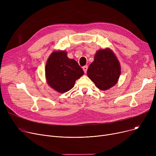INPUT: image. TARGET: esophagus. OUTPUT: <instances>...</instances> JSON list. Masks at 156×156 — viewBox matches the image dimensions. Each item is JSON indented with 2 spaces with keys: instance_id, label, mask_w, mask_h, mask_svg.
I'll list each match as a JSON object with an SVG mask.
<instances>
[{
  "instance_id": "1",
  "label": "esophagus",
  "mask_w": 156,
  "mask_h": 156,
  "mask_svg": "<svg viewBox=\"0 0 156 156\" xmlns=\"http://www.w3.org/2000/svg\"><path fill=\"white\" fill-rule=\"evenodd\" d=\"M87 69H88V66H84L83 67V70L85 72V73H87Z\"/></svg>"
}]
</instances>
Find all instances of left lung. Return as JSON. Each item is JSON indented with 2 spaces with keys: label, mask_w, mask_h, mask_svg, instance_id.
I'll list each match as a JSON object with an SVG mask.
<instances>
[{
  "label": "left lung",
  "mask_w": 156,
  "mask_h": 156,
  "mask_svg": "<svg viewBox=\"0 0 156 156\" xmlns=\"http://www.w3.org/2000/svg\"><path fill=\"white\" fill-rule=\"evenodd\" d=\"M87 74L98 88L107 90L118 83L121 65L111 49H101L97 51Z\"/></svg>",
  "instance_id": "8db88e82"
}]
</instances>
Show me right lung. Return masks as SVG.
Listing matches in <instances>:
<instances>
[{"instance_id": "1", "label": "right lung", "mask_w": 156, "mask_h": 156, "mask_svg": "<svg viewBox=\"0 0 156 156\" xmlns=\"http://www.w3.org/2000/svg\"><path fill=\"white\" fill-rule=\"evenodd\" d=\"M84 74L78 62L67 56L64 51H54L45 66L47 84L59 93L66 92L75 86V81Z\"/></svg>"}]
</instances>
